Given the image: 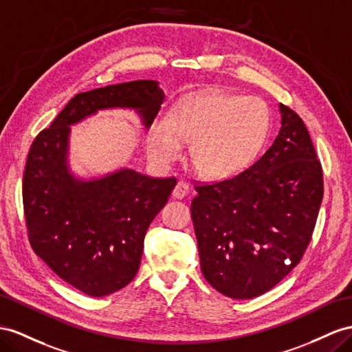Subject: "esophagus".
I'll list each match as a JSON object with an SVG mask.
<instances>
[{"label": "esophagus", "instance_id": "esophagus-1", "mask_svg": "<svg viewBox=\"0 0 352 352\" xmlns=\"http://www.w3.org/2000/svg\"><path fill=\"white\" fill-rule=\"evenodd\" d=\"M188 190H190V188H188L187 183L178 182L173 190V196L175 197V199H183V197H186L188 195Z\"/></svg>", "mask_w": 352, "mask_h": 352}]
</instances>
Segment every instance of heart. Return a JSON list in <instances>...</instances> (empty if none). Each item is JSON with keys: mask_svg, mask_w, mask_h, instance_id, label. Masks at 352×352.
<instances>
[{"mask_svg": "<svg viewBox=\"0 0 352 352\" xmlns=\"http://www.w3.org/2000/svg\"><path fill=\"white\" fill-rule=\"evenodd\" d=\"M269 128V108L262 98L196 94L183 98L169 119H160L148 135L150 156L162 165L179 157L190 144V162L210 179L232 178L256 160Z\"/></svg>", "mask_w": 352, "mask_h": 352, "instance_id": "b5f03b06", "label": "heart"}]
</instances>
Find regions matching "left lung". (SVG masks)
<instances>
[{"instance_id":"8db88e82","label":"left lung","mask_w":352,"mask_h":352,"mask_svg":"<svg viewBox=\"0 0 352 352\" xmlns=\"http://www.w3.org/2000/svg\"><path fill=\"white\" fill-rule=\"evenodd\" d=\"M281 129L241 174L196 186L192 220L206 281L253 299L292 272L308 248L322 201V169L309 132L279 104Z\"/></svg>"}]
</instances>
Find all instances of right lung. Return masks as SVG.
Segmentation results:
<instances>
[{"instance_id":"add662e5","label":"right lung","mask_w":352,"mask_h":352,"mask_svg":"<svg viewBox=\"0 0 352 352\" xmlns=\"http://www.w3.org/2000/svg\"><path fill=\"white\" fill-rule=\"evenodd\" d=\"M164 99L155 80L78 94L30 148L22 184L30 244L53 272L87 296H108L135 278L144 236L177 179L151 178L129 168L101 178H76L68 166L69 126L99 110L132 108L148 129Z\"/></svg>"}]
</instances>
